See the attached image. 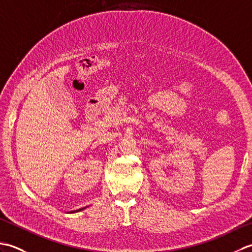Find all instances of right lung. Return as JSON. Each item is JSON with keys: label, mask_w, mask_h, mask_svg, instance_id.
<instances>
[{"label": "right lung", "mask_w": 252, "mask_h": 252, "mask_svg": "<svg viewBox=\"0 0 252 252\" xmlns=\"http://www.w3.org/2000/svg\"><path fill=\"white\" fill-rule=\"evenodd\" d=\"M80 210H82V209H79V210H77V211H80ZM72 212H74V211H72Z\"/></svg>", "instance_id": "add662e5"}]
</instances>
